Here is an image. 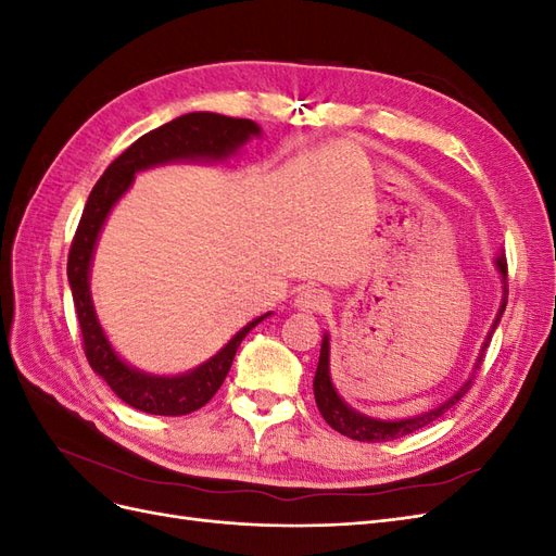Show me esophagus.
Here are the masks:
<instances>
[{
    "mask_svg": "<svg viewBox=\"0 0 556 556\" xmlns=\"http://www.w3.org/2000/svg\"><path fill=\"white\" fill-rule=\"evenodd\" d=\"M329 304H331L329 294L319 288H304V290H299L294 296V306L299 311H306V313H323L329 308Z\"/></svg>",
    "mask_w": 556,
    "mask_h": 556,
    "instance_id": "34e87169",
    "label": "esophagus"
}]
</instances>
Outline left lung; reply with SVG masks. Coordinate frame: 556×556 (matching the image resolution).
<instances>
[{"label": "left lung", "mask_w": 556, "mask_h": 556, "mask_svg": "<svg viewBox=\"0 0 556 556\" xmlns=\"http://www.w3.org/2000/svg\"><path fill=\"white\" fill-rule=\"evenodd\" d=\"M496 266H498V271H501L503 280H506V278H508V262H506V257L501 255V257L496 260ZM506 304H508V282L503 285V304H501L498 315H496V319H494V327H492V331H490V339L484 341V348L490 345L492 333H494V329H496V325H498V319H501L503 311H506ZM484 348H482V352H484ZM482 357H484V355H480L478 362H476V371H478L480 364H482ZM473 378H476V376H473ZM473 378H470L457 394H454L452 399H447V401L443 403V406H439V408H433V410H429V413H425V415H419V417L396 419V422H382V419H371V417H366V415H362V413H357V410H352V408L348 406V403H345L339 394H336L333 384H331V378H329V336L325 333L323 350H319V362H317L315 380H313V392H315L317 408H319V413H323L325 422H327L331 429H336L339 433L348 435V439H352V441L382 443V441L401 439V435H408V433H413V431H417V429H422V427L435 422V419L443 417V413H447V410L454 406V403H457V401L470 390V384H473Z\"/></svg>", "instance_id": "left-lung-1"}]
</instances>
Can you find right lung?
<instances>
[{
    "mask_svg": "<svg viewBox=\"0 0 556 556\" xmlns=\"http://www.w3.org/2000/svg\"><path fill=\"white\" fill-rule=\"evenodd\" d=\"M257 134L260 127L252 121H245V117H227L217 113L180 115L176 121L148 131L141 139L134 141L121 157H115L109 164V169L97 180L88 197V204L83 208L80 223L70 248L66 276H70L72 285V296L83 333V352H86L88 364L131 408L150 415L176 417L206 406L225 382L233 355H237L245 333L271 313L252 319L215 357H211L206 364H201L190 374L174 378L141 374L115 355L92 308L88 276L99 231H102L109 211L125 194L137 172L174 160H223L237 153L250 137H257Z\"/></svg>",
    "mask_w": 556,
    "mask_h": 556,
    "instance_id": "1",
    "label": "right lung"
}]
</instances>
